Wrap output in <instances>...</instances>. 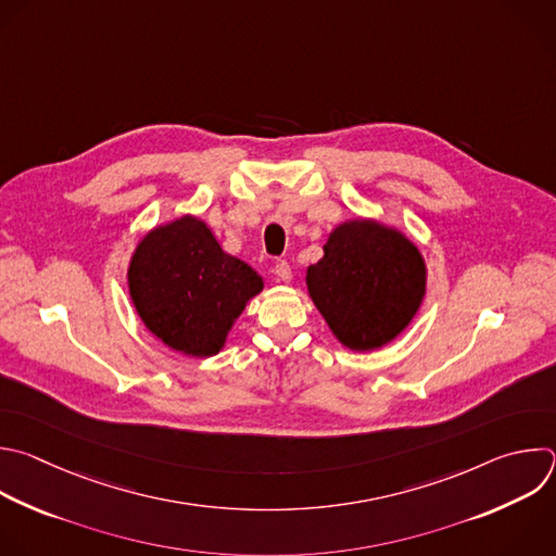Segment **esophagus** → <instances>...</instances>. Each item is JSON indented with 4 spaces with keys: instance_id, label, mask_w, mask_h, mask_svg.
I'll list each match as a JSON object with an SVG mask.
<instances>
[{
    "instance_id": "34e87169",
    "label": "esophagus",
    "mask_w": 556,
    "mask_h": 556,
    "mask_svg": "<svg viewBox=\"0 0 556 556\" xmlns=\"http://www.w3.org/2000/svg\"><path fill=\"white\" fill-rule=\"evenodd\" d=\"M275 275L279 277V281L288 283V281L292 279V268H290V264H288L286 260H279V262L275 264Z\"/></svg>"
}]
</instances>
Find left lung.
Returning <instances> with one entry per match:
<instances>
[{
	"label": "left lung",
	"instance_id": "8db88e82",
	"mask_svg": "<svg viewBox=\"0 0 556 556\" xmlns=\"http://www.w3.org/2000/svg\"><path fill=\"white\" fill-rule=\"evenodd\" d=\"M307 266V292L333 336L353 351L397 338L426 296V262L397 229L376 220L338 225Z\"/></svg>",
	"mask_w": 556,
	"mask_h": 556
}]
</instances>
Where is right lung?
<instances>
[{
	"mask_svg": "<svg viewBox=\"0 0 556 556\" xmlns=\"http://www.w3.org/2000/svg\"><path fill=\"white\" fill-rule=\"evenodd\" d=\"M262 288V277L225 253L194 216L154 227L128 266L130 299L143 325L163 344L192 357L216 355Z\"/></svg>",
	"mask_w": 556,
	"mask_h": 556,
	"instance_id": "add662e5",
	"label": "right lung"
}]
</instances>
